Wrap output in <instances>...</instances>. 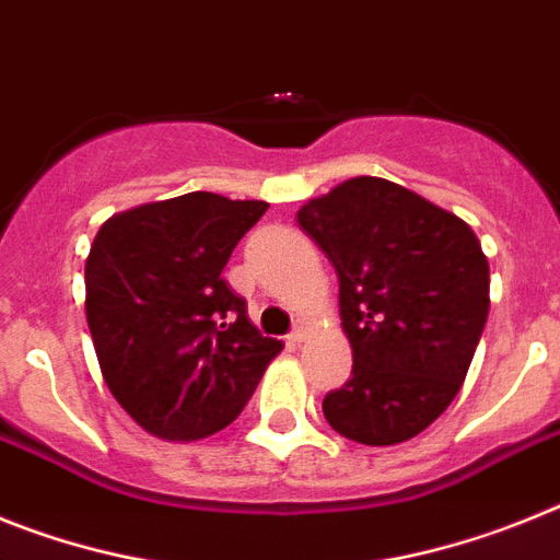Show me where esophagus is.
<instances>
[{
  "label": "esophagus",
  "instance_id": "obj_1",
  "mask_svg": "<svg viewBox=\"0 0 560 560\" xmlns=\"http://www.w3.org/2000/svg\"><path fill=\"white\" fill-rule=\"evenodd\" d=\"M304 338H307V327H304V324H299V327H295L293 332L287 335V343H293V347H299V343H304Z\"/></svg>",
  "mask_w": 560,
  "mask_h": 560
}]
</instances>
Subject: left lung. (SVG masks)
Wrapping results in <instances>:
<instances>
[{"label": "left lung", "instance_id": "1", "mask_svg": "<svg viewBox=\"0 0 560 560\" xmlns=\"http://www.w3.org/2000/svg\"><path fill=\"white\" fill-rule=\"evenodd\" d=\"M340 284L352 377L324 397L347 440L395 445L459 392L490 310V267L459 217L381 177H354L299 211Z\"/></svg>", "mask_w": 560, "mask_h": 560}]
</instances>
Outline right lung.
<instances>
[{"label":"right lung","mask_w":560,"mask_h":560,"mask_svg":"<svg viewBox=\"0 0 560 560\" xmlns=\"http://www.w3.org/2000/svg\"><path fill=\"white\" fill-rule=\"evenodd\" d=\"M267 202L194 191L118 213L90 247L86 324L115 400L160 440L231 425L281 340L247 318L225 279Z\"/></svg>","instance_id":"add662e5"}]
</instances>
